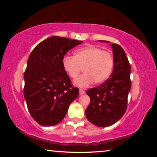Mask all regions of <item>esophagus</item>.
<instances>
[{
	"label": "esophagus",
	"mask_w": 157,
	"mask_h": 157,
	"mask_svg": "<svg viewBox=\"0 0 157 157\" xmlns=\"http://www.w3.org/2000/svg\"><path fill=\"white\" fill-rule=\"evenodd\" d=\"M79 94L80 95H83V94H85V91H84V90H82V89H79Z\"/></svg>",
	"instance_id": "esophagus-1"
}]
</instances>
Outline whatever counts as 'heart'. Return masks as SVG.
Listing matches in <instances>:
<instances>
[{
	"instance_id": "b5f03b06",
	"label": "heart",
	"mask_w": 157,
	"mask_h": 157,
	"mask_svg": "<svg viewBox=\"0 0 157 157\" xmlns=\"http://www.w3.org/2000/svg\"><path fill=\"white\" fill-rule=\"evenodd\" d=\"M114 60L112 55L100 48L91 45L81 48L75 52V55H65L62 66L71 78H75L84 68V74L75 79V86L86 88L95 82L102 84L112 73Z\"/></svg>"
}]
</instances>
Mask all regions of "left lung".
<instances>
[{
  "label": "left lung",
  "mask_w": 157,
  "mask_h": 157,
  "mask_svg": "<svg viewBox=\"0 0 157 157\" xmlns=\"http://www.w3.org/2000/svg\"><path fill=\"white\" fill-rule=\"evenodd\" d=\"M99 42L109 43L108 41ZM114 66L109 78L99 86L89 89L90 104L85 111L86 118L98 127H109L120 120L125 113L127 97L131 89V67L121 46L111 44Z\"/></svg>",
  "instance_id": "left-lung-1"
}]
</instances>
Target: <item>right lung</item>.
<instances>
[{
	"label": "right lung",
	"mask_w": 157,
	"mask_h": 157,
	"mask_svg": "<svg viewBox=\"0 0 157 157\" xmlns=\"http://www.w3.org/2000/svg\"><path fill=\"white\" fill-rule=\"evenodd\" d=\"M82 43L50 36L37 45L29 56L23 95L30 115L42 126L60 123L71 103L78 96L79 89L71 85L63 68L62 59L69 50Z\"/></svg>",
	"instance_id": "right-lung-1"
}]
</instances>
